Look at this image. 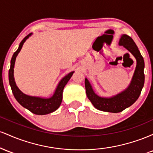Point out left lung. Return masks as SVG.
<instances>
[{"instance_id":"1","label":"left lung","mask_w":153,"mask_h":153,"mask_svg":"<svg viewBox=\"0 0 153 153\" xmlns=\"http://www.w3.org/2000/svg\"><path fill=\"white\" fill-rule=\"evenodd\" d=\"M119 45L127 49L137 59V66L129 86L121 94L111 98H102L97 96L93 91L90 82L85 79L86 95L95 108L103 111L118 113L132 105L141 94L145 82L144 68L145 62L134 40L127 34L122 35L119 40Z\"/></svg>"}]
</instances>
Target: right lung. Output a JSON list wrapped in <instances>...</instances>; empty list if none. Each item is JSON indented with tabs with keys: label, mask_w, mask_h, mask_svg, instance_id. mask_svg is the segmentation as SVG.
<instances>
[{
	"label": "right lung",
	"mask_w": 153,
	"mask_h": 153,
	"mask_svg": "<svg viewBox=\"0 0 153 153\" xmlns=\"http://www.w3.org/2000/svg\"><path fill=\"white\" fill-rule=\"evenodd\" d=\"M31 35V34H28L24 39L21 42L19 47L14 54H13L11 60H10V67L8 72V78H9V84L11 88L12 92H13V96L16 101L24 106V108H27L28 110L30 111L34 114L37 115H45L47 114L52 113L59 108L60 106L61 102L62 100V91L64 89V87L65 86L67 82L69 81V80L73 75L74 72H71L69 74L67 75L65 77H64L59 83L57 85V89L53 96L50 99H42L39 97H33V96H29L27 95L24 94L18 88V87L16 85L14 81V78H13V68H14L16 57L17 54L22 50L23 45L24 42L29 38Z\"/></svg>",
	"instance_id": "right-lung-1"
}]
</instances>
